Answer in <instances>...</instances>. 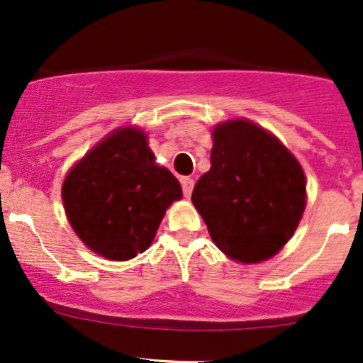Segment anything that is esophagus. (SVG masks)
<instances>
[{
	"instance_id": "34e87169",
	"label": "esophagus",
	"mask_w": 363,
	"mask_h": 363,
	"mask_svg": "<svg viewBox=\"0 0 363 363\" xmlns=\"http://www.w3.org/2000/svg\"><path fill=\"white\" fill-rule=\"evenodd\" d=\"M181 184H182V193H184V196L186 198H189L191 196V191H193V186H194V181L191 177H184L181 181Z\"/></svg>"
}]
</instances>
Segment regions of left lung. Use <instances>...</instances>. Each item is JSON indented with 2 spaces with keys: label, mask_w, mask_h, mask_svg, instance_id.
I'll list each match as a JSON object with an SVG mask.
<instances>
[{
  "label": "left lung",
  "mask_w": 363,
  "mask_h": 363,
  "mask_svg": "<svg viewBox=\"0 0 363 363\" xmlns=\"http://www.w3.org/2000/svg\"><path fill=\"white\" fill-rule=\"evenodd\" d=\"M211 170L191 200L212 242L233 261L255 264L291 240L306 207L303 167L273 133L249 120L212 132Z\"/></svg>",
  "instance_id": "left-lung-1"
}]
</instances>
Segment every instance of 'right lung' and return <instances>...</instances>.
<instances>
[{"label": "right lung", "instance_id": "add662e5", "mask_svg": "<svg viewBox=\"0 0 363 363\" xmlns=\"http://www.w3.org/2000/svg\"><path fill=\"white\" fill-rule=\"evenodd\" d=\"M177 179L158 167L140 128L121 127L69 170L62 201L71 228L95 254L128 261L155 240L165 211L181 200Z\"/></svg>", "mask_w": 363, "mask_h": 363}]
</instances>
